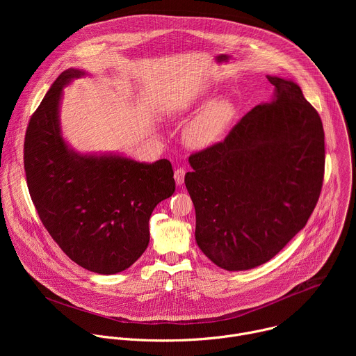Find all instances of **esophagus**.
Segmentation results:
<instances>
[{
    "label": "esophagus",
    "instance_id": "34e87169",
    "mask_svg": "<svg viewBox=\"0 0 356 356\" xmlns=\"http://www.w3.org/2000/svg\"><path fill=\"white\" fill-rule=\"evenodd\" d=\"M184 175H186V172H184V169H176L175 170V180H176V184L177 186H183V183H184Z\"/></svg>",
    "mask_w": 356,
    "mask_h": 356
}]
</instances>
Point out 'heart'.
<instances>
[{
  "label": "heart",
  "mask_w": 356,
  "mask_h": 356,
  "mask_svg": "<svg viewBox=\"0 0 356 356\" xmlns=\"http://www.w3.org/2000/svg\"><path fill=\"white\" fill-rule=\"evenodd\" d=\"M236 117V106L228 98H216L186 127L184 140L197 150L211 147L225 135Z\"/></svg>",
  "instance_id": "1"
}]
</instances>
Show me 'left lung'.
Here are the masks:
<instances>
[{"label":"left lung","mask_w":356,"mask_h":356,"mask_svg":"<svg viewBox=\"0 0 356 356\" xmlns=\"http://www.w3.org/2000/svg\"><path fill=\"white\" fill-rule=\"evenodd\" d=\"M268 103L250 110L224 142L188 158L184 183L195 242L218 268L261 266L307 224L324 179L318 113L290 79L268 76Z\"/></svg>","instance_id":"left-lung-1"}]
</instances>
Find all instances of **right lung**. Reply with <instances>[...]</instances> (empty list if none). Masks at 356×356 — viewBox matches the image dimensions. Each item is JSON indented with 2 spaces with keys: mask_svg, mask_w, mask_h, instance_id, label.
Instances as JSON below:
<instances>
[{
  "mask_svg": "<svg viewBox=\"0 0 356 356\" xmlns=\"http://www.w3.org/2000/svg\"><path fill=\"white\" fill-rule=\"evenodd\" d=\"M87 76L65 70L31 117L24 163L35 209L66 255L81 268L115 275L149 243V218L176 188L168 159L138 162L121 154H81L63 136V90Z\"/></svg>",
  "mask_w": 356,
  "mask_h": 356,
  "instance_id": "add662e5",
  "label": "right lung"
}]
</instances>
